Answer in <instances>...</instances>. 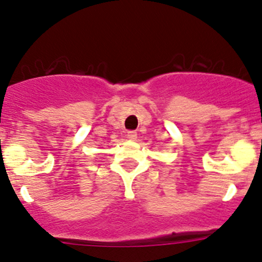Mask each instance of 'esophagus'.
<instances>
[{
  "instance_id": "34e87169",
  "label": "esophagus",
  "mask_w": 262,
  "mask_h": 262,
  "mask_svg": "<svg viewBox=\"0 0 262 262\" xmlns=\"http://www.w3.org/2000/svg\"><path fill=\"white\" fill-rule=\"evenodd\" d=\"M126 137H128L129 139L134 140V139L137 138V132H134V130H129L128 133H126Z\"/></svg>"
}]
</instances>
